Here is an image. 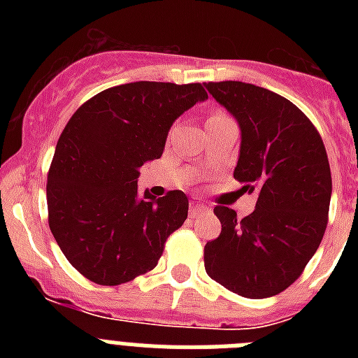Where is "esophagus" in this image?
I'll return each instance as SVG.
<instances>
[{
  "instance_id": "obj_1",
  "label": "esophagus",
  "mask_w": 358,
  "mask_h": 358,
  "mask_svg": "<svg viewBox=\"0 0 358 358\" xmlns=\"http://www.w3.org/2000/svg\"><path fill=\"white\" fill-rule=\"evenodd\" d=\"M204 210H208V208L204 206V204H201L199 201L189 202V215H192V217H197V215Z\"/></svg>"
}]
</instances>
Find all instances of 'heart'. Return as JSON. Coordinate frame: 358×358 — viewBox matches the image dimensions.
Instances as JSON below:
<instances>
[{"mask_svg":"<svg viewBox=\"0 0 358 358\" xmlns=\"http://www.w3.org/2000/svg\"><path fill=\"white\" fill-rule=\"evenodd\" d=\"M217 116H224V113H213V115H211L210 118H217Z\"/></svg>","mask_w":358,"mask_h":358,"instance_id":"1","label":"heart"}]
</instances>
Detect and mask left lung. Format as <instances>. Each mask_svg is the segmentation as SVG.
I'll list each match as a JSON object with an SVG mask.
<instances>
[{
	"label": "left lung",
	"mask_w": 358,
	"mask_h": 358,
	"mask_svg": "<svg viewBox=\"0 0 358 358\" xmlns=\"http://www.w3.org/2000/svg\"><path fill=\"white\" fill-rule=\"evenodd\" d=\"M206 87L238 120L242 145L233 177L258 201L242 220L235 210L215 206L222 231L206 243L204 267L242 297L276 296L301 276L327 229V148L314 123L285 96L236 80Z\"/></svg>",
	"instance_id": "obj_1"
}]
</instances>
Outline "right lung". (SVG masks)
<instances>
[{"label": "right lung", "mask_w": 358, "mask_h": 358, "mask_svg": "<svg viewBox=\"0 0 358 358\" xmlns=\"http://www.w3.org/2000/svg\"><path fill=\"white\" fill-rule=\"evenodd\" d=\"M206 98L199 82H131L94 94L66 123L48 170V224L82 276L122 285L156 267L188 197L138 199L136 179L161 157L172 123Z\"/></svg>", "instance_id": "obj_1"}]
</instances>
